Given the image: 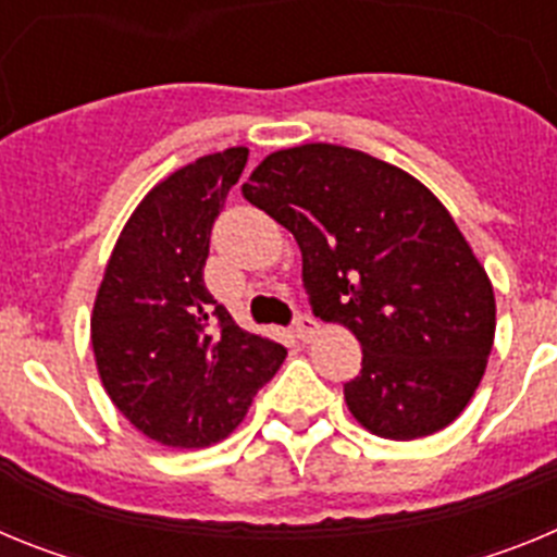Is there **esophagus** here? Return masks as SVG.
<instances>
[{
  "label": "esophagus",
  "mask_w": 557,
  "mask_h": 557,
  "mask_svg": "<svg viewBox=\"0 0 557 557\" xmlns=\"http://www.w3.org/2000/svg\"><path fill=\"white\" fill-rule=\"evenodd\" d=\"M293 329H295V337H298V339H309L314 332H318V321H314L312 314L301 312V314H298V318H295Z\"/></svg>",
  "instance_id": "esophagus-1"
}]
</instances>
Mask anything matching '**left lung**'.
Wrapping results in <instances>:
<instances>
[{"label": "left lung", "mask_w": 557, "mask_h": 557, "mask_svg": "<svg viewBox=\"0 0 557 557\" xmlns=\"http://www.w3.org/2000/svg\"><path fill=\"white\" fill-rule=\"evenodd\" d=\"M243 195L293 231L312 312L359 339L362 371L343 385L359 424L391 441L449 426L485 373L496 304L444 203L337 145L273 152Z\"/></svg>", "instance_id": "8db88e82"}]
</instances>
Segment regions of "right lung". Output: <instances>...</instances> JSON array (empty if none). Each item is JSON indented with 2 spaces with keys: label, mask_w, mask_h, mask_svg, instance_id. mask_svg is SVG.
Here are the masks:
<instances>
[{
  "label": "right lung",
  "mask_w": 557,
  "mask_h": 557,
  "mask_svg": "<svg viewBox=\"0 0 557 557\" xmlns=\"http://www.w3.org/2000/svg\"><path fill=\"white\" fill-rule=\"evenodd\" d=\"M245 161V147H228L147 191L116 239L91 314L106 393L136 430L175 449L223 441L287 357L236 326L203 282L211 225Z\"/></svg>",
  "instance_id": "obj_1"
}]
</instances>
